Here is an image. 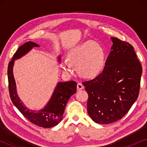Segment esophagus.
<instances>
[{"label": "esophagus", "mask_w": 147, "mask_h": 147, "mask_svg": "<svg viewBox=\"0 0 147 147\" xmlns=\"http://www.w3.org/2000/svg\"><path fill=\"white\" fill-rule=\"evenodd\" d=\"M84 86L82 85V84L81 83H78L77 84V90L79 91V90H81L82 89H84Z\"/></svg>", "instance_id": "obj_1"}]
</instances>
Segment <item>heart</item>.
Instances as JSON below:
<instances>
[{"label":"heart","mask_w":147,"mask_h":147,"mask_svg":"<svg viewBox=\"0 0 147 147\" xmlns=\"http://www.w3.org/2000/svg\"><path fill=\"white\" fill-rule=\"evenodd\" d=\"M69 60L77 65L80 75L85 78H94L103 69L105 63V51L101 45L93 41H88L76 46L70 51ZM68 61L63 63L66 71H73L71 64Z\"/></svg>","instance_id":"obj_1"}]
</instances>
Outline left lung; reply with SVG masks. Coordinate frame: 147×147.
<instances>
[{
    "instance_id": "1",
    "label": "left lung",
    "mask_w": 147,
    "mask_h": 147,
    "mask_svg": "<svg viewBox=\"0 0 147 147\" xmlns=\"http://www.w3.org/2000/svg\"><path fill=\"white\" fill-rule=\"evenodd\" d=\"M110 39L113 45L102 71L82 83L88 94V114L102 124L120 120L129 111L138 96L142 71L134 47L118 38Z\"/></svg>"
}]
</instances>
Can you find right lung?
<instances>
[{"mask_svg": "<svg viewBox=\"0 0 147 147\" xmlns=\"http://www.w3.org/2000/svg\"><path fill=\"white\" fill-rule=\"evenodd\" d=\"M36 47H39V45L32 41L27 42L19 47L9 62L7 74L10 97L14 105L30 122L43 128H51L57 125L63 119L65 106L69 98L76 93L77 84L74 81L58 82L51 99L43 109L36 111L26 107L17 95L13 72V65L15 59L23 57L30 50ZM58 60L59 62L61 61L60 57H58Z\"/></svg>", "mask_w": 147, "mask_h": 147, "instance_id": "obj_1", "label": "right lung"}]
</instances>
